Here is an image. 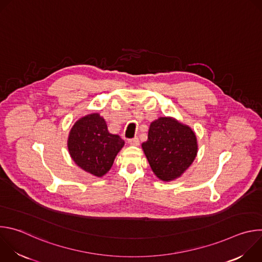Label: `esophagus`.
I'll return each mask as SVG.
<instances>
[{
  "label": "esophagus",
  "instance_id": "esophagus-1",
  "mask_svg": "<svg viewBox=\"0 0 262 262\" xmlns=\"http://www.w3.org/2000/svg\"><path fill=\"white\" fill-rule=\"evenodd\" d=\"M127 142H128V144H130V145H135V146H138V145L140 144V140H139V138H138V137H135V138L128 139V140H127Z\"/></svg>",
  "mask_w": 262,
  "mask_h": 262
}]
</instances>
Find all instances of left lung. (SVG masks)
I'll use <instances>...</instances> for the list:
<instances>
[{
	"mask_svg": "<svg viewBox=\"0 0 262 262\" xmlns=\"http://www.w3.org/2000/svg\"><path fill=\"white\" fill-rule=\"evenodd\" d=\"M142 147L152 171L164 181L179 177L192 165L198 149L194 132L169 117L150 124Z\"/></svg>",
	"mask_w": 262,
	"mask_h": 262,
	"instance_id": "8db88e82",
	"label": "left lung"
}]
</instances>
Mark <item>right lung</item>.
<instances>
[{
	"mask_svg": "<svg viewBox=\"0 0 262 262\" xmlns=\"http://www.w3.org/2000/svg\"><path fill=\"white\" fill-rule=\"evenodd\" d=\"M123 145L124 141L110 134L104 119L96 113L78 120L68 137V150L74 163L97 177L111 169Z\"/></svg>",
	"mask_w": 262,
	"mask_h": 262,
	"instance_id": "add662e5",
	"label": "right lung"
}]
</instances>
